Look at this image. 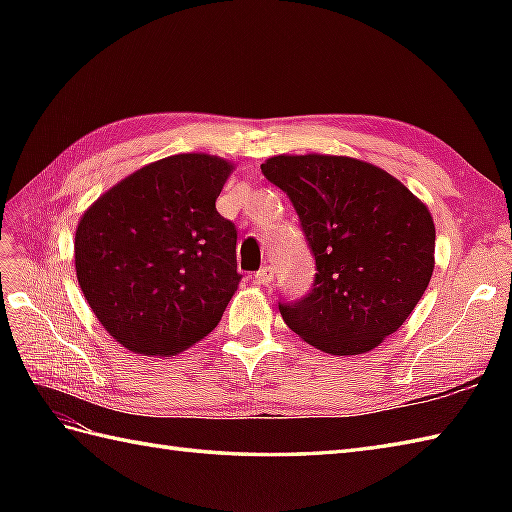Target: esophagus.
<instances>
[{
  "instance_id": "34e87169",
  "label": "esophagus",
  "mask_w": 512,
  "mask_h": 512,
  "mask_svg": "<svg viewBox=\"0 0 512 512\" xmlns=\"http://www.w3.org/2000/svg\"><path fill=\"white\" fill-rule=\"evenodd\" d=\"M275 279V270H273V266H264L262 270H259V273L255 275V281L257 284H262V286H268L270 281Z\"/></svg>"
}]
</instances>
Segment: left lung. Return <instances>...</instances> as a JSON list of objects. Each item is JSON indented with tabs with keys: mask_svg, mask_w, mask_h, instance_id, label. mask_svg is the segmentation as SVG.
<instances>
[{
	"mask_svg": "<svg viewBox=\"0 0 512 512\" xmlns=\"http://www.w3.org/2000/svg\"><path fill=\"white\" fill-rule=\"evenodd\" d=\"M262 171L295 204L319 270L306 299L279 306L286 325L332 356L374 350L431 281L429 206L385 169L350 156L279 154Z\"/></svg>",
	"mask_w": 512,
	"mask_h": 512,
	"instance_id": "8db88e82",
	"label": "left lung"
}]
</instances>
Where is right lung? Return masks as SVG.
<instances>
[{"label": "right lung", "mask_w": 512, "mask_h": 512, "mask_svg": "<svg viewBox=\"0 0 512 512\" xmlns=\"http://www.w3.org/2000/svg\"><path fill=\"white\" fill-rule=\"evenodd\" d=\"M235 169L167 156L116 182L81 215L74 268L107 334L140 356H176L209 336L239 286L235 226L215 200Z\"/></svg>", "instance_id": "add662e5"}]
</instances>
